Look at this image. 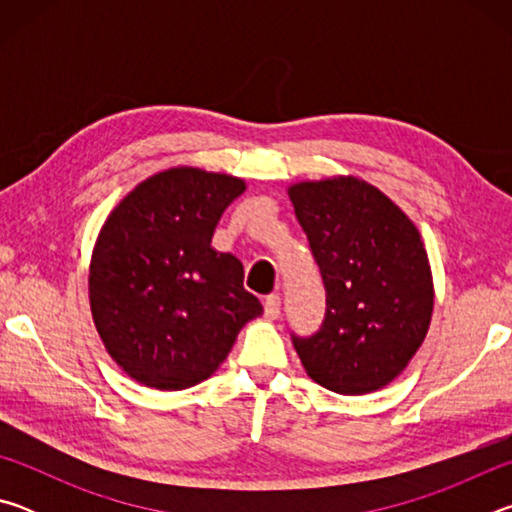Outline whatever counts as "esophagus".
Returning <instances> with one entry per match:
<instances>
[{"label":"esophagus","mask_w":512,"mask_h":512,"mask_svg":"<svg viewBox=\"0 0 512 512\" xmlns=\"http://www.w3.org/2000/svg\"><path fill=\"white\" fill-rule=\"evenodd\" d=\"M264 316L268 318V320H275L277 316H280V296H268L266 300H264Z\"/></svg>","instance_id":"1"}]
</instances>
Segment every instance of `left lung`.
Here are the masks:
<instances>
[{
    "mask_svg": "<svg viewBox=\"0 0 512 512\" xmlns=\"http://www.w3.org/2000/svg\"><path fill=\"white\" fill-rule=\"evenodd\" d=\"M289 198L325 284L323 325L307 339L293 336V348L327 391H379L429 332L433 277L420 232L384 192L354 176L302 180Z\"/></svg>",
    "mask_w": 512,
    "mask_h": 512,
    "instance_id": "obj_1",
    "label": "left lung"
}]
</instances>
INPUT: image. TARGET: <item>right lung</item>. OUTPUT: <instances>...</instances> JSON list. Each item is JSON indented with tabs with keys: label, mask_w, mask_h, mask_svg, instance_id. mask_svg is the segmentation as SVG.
Masks as SVG:
<instances>
[{
	"label": "right lung",
	"mask_w": 512,
	"mask_h": 512,
	"mask_svg": "<svg viewBox=\"0 0 512 512\" xmlns=\"http://www.w3.org/2000/svg\"><path fill=\"white\" fill-rule=\"evenodd\" d=\"M244 192L228 173L173 167L142 180L103 223L90 309L108 354L137 384H201L264 311L239 259L212 248L223 210Z\"/></svg>",
	"instance_id": "add662e5"
}]
</instances>
